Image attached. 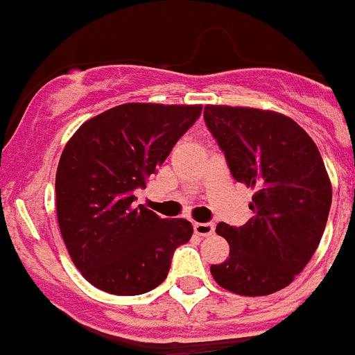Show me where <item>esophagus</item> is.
I'll use <instances>...</instances> for the list:
<instances>
[{"mask_svg": "<svg viewBox=\"0 0 355 355\" xmlns=\"http://www.w3.org/2000/svg\"><path fill=\"white\" fill-rule=\"evenodd\" d=\"M214 225L212 223H194V232L201 237L212 236L214 234Z\"/></svg>", "mask_w": 355, "mask_h": 355, "instance_id": "34e87169", "label": "esophagus"}]
</instances>
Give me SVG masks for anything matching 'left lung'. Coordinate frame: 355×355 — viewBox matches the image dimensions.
<instances>
[{
	"mask_svg": "<svg viewBox=\"0 0 355 355\" xmlns=\"http://www.w3.org/2000/svg\"><path fill=\"white\" fill-rule=\"evenodd\" d=\"M203 114L234 180L254 190L247 225L216 227L230 254L210 274L234 294H274L306 266L327 227L332 183L323 157L285 114L228 105H207Z\"/></svg>",
	"mask_w": 355,
	"mask_h": 355,
	"instance_id": "1",
	"label": "left lung"
}]
</instances>
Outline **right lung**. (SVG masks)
<instances>
[{"label": "right lung", "mask_w": 355, "mask_h": 355, "mask_svg": "<svg viewBox=\"0 0 355 355\" xmlns=\"http://www.w3.org/2000/svg\"><path fill=\"white\" fill-rule=\"evenodd\" d=\"M201 105L125 103L85 121L61 152L55 212L81 276L96 288L137 295L165 281L174 250L194 232L187 219H161L134 190L171 154Z\"/></svg>", "instance_id": "right-lung-1"}]
</instances>
